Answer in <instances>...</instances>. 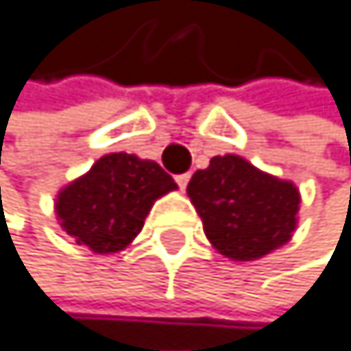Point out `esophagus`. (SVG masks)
<instances>
[{"label":"esophagus","instance_id":"34e87169","mask_svg":"<svg viewBox=\"0 0 351 351\" xmlns=\"http://www.w3.org/2000/svg\"><path fill=\"white\" fill-rule=\"evenodd\" d=\"M188 181H190V174H188V172H186V174H179V177H177V183H179V188H181V190H186Z\"/></svg>","mask_w":351,"mask_h":351}]
</instances>
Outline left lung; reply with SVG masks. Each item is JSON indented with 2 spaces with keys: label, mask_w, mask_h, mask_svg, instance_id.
Listing matches in <instances>:
<instances>
[{
  "label": "left lung",
  "mask_w": 351,
  "mask_h": 351,
  "mask_svg": "<svg viewBox=\"0 0 351 351\" xmlns=\"http://www.w3.org/2000/svg\"><path fill=\"white\" fill-rule=\"evenodd\" d=\"M188 197L217 253L253 262L285 246L298 226L300 190L237 154L213 156L188 183Z\"/></svg>",
  "instance_id": "1"
}]
</instances>
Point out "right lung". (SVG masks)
<instances>
[{
  "instance_id": "add662e5",
  "label": "right lung",
  "mask_w": 351,
  "mask_h": 351,
  "mask_svg": "<svg viewBox=\"0 0 351 351\" xmlns=\"http://www.w3.org/2000/svg\"><path fill=\"white\" fill-rule=\"evenodd\" d=\"M172 190L177 183L156 161L112 152L60 188L56 217L78 246L112 255L134 242L154 202Z\"/></svg>"
}]
</instances>
